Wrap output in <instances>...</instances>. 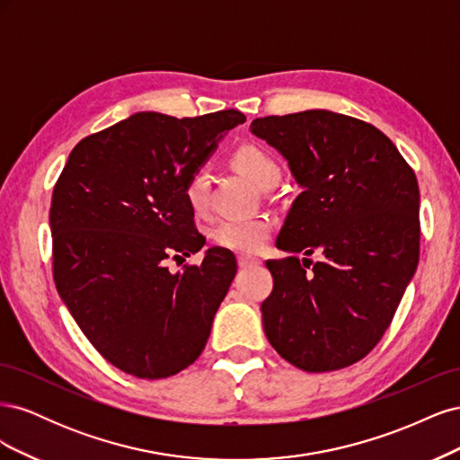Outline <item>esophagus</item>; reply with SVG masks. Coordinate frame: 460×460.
Segmentation results:
<instances>
[{"instance_id":"esophagus-1","label":"esophagus","mask_w":460,"mask_h":460,"mask_svg":"<svg viewBox=\"0 0 460 460\" xmlns=\"http://www.w3.org/2000/svg\"><path fill=\"white\" fill-rule=\"evenodd\" d=\"M259 262H261L259 259L247 257V255H240V257H238V264H240V269H249V267H255V264H259Z\"/></svg>"}]
</instances>
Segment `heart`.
Masks as SVG:
<instances>
[{
  "mask_svg": "<svg viewBox=\"0 0 460 460\" xmlns=\"http://www.w3.org/2000/svg\"><path fill=\"white\" fill-rule=\"evenodd\" d=\"M232 166L247 182L257 190H270L280 180V166L267 151L257 146H242L234 151ZM184 198L193 213H205L208 201V174L196 171L184 186ZM270 222L267 218L222 220L213 230L215 242L235 253H255L270 235Z\"/></svg>",
  "mask_w": 460,
  "mask_h": 460,
  "instance_id": "obj_1",
  "label": "heart"
}]
</instances>
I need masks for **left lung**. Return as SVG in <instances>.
Returning <instances> with one entry per match:
<instances>
[{
  "mask_svg": "<svg viewBox=\"0 0 460 460\" xmlns=\"http://www.w3.org/2000/svg\"><path fill=\"white\" fill-rule=\"evenodd\" d=\"M249 130L303 190L276 247L320 257L309 271L294 255L267 262L264 333L301 370L349 367L382 340L419 264V182L384 132L333 111L255 119Z\"/></svg>",
  "mask_w": 460,
  "mask_h": 460,
  "instance_id": "obj_1",
  "label": "left lung"
}]
</instances>
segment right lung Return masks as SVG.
Returning <instances> with one entry per match:
<instances>
[{"label": "right lung", "mask_w": 460, "mask_h": 460, "mask_svg": "<svg viewBox=\"0 0 460 460\" xmlns=\"http://www.w3.org/2000/svg\"><path fill=\"white\" fill-rule=\"evenodd\" d=\"M243 122L234 109L196 119L142 111L84 137L55 184V286L95 349L136 378L188 368L234 280L228 249L208 247L199 267L178 272L164 261L205 245L184 186Z\"/></svg>", "instance_id": "right-lung-1"}]
</instances>
